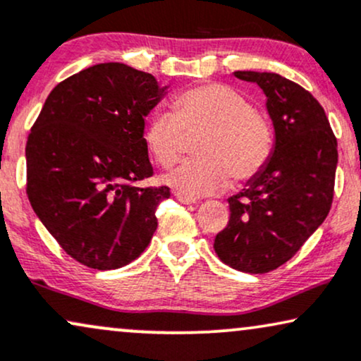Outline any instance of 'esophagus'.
Segmentation results:
<instances>
[{"mask_svg":"<svg viewBox=\"0 0 361 361\" xmlns=\"http://www.w3.org/2000/svg\"><path fill=\"white\" fill-rule=\"evenodd\" d=\"M175 196H176V200L180 203H183V204H196L198 202H196V200H193V198H190V196H185V195H181V193H175Z\"/></svg>","mask_w":361,"mask_h":361,"instance_id":"obj_1","label":"esophagus"}]
</instances>
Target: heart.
<instances>
[{
  "instance_id": "heart-1",
  "label": "heart",
  "mask_w": 361,
  "mask_h": 361,
  "mask_svg": "<svg viewBox=\"0 0 361 361\" xmlns=\"http://www.w3.org/2000/svg\"><path fill=\"white\" fill-rule=\"evenodd\" d=\"M185 135L198 136L200 159L161 176L178 193L200 198L220 193L235 180H250L270 158L271 126L252 102L226 85H204L178 97L175 111L154 115L145 130V147L158 165L170 166L183 149Z\"/></svg>"
}]
</instances>
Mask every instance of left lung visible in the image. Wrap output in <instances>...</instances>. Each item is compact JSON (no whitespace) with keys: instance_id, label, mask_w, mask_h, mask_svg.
I'll return each instance as SVG.
<instances>
[{"instance_id":"8db88e82","label":"left lung","mask_w":361,"mask_h":361,"mask_svg":"<svg viewBox=\"0 0 361 361\" xmlns=\"http://www.w3.org/2000/svg\"><path fill=\"white\" fill-rule=\"evenodd\" d=\"M267 97L275 141L270 158L228 198L230 221L214 238L228 267L267 273L286 263L325 221L338 163L336 138L322 104L276 73L235 71Z\"/></svg>"}]
</instances>
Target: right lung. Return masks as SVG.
Returning a JSON list of instances; mask_svg holds the SVG:
<instances>
[{"mask_svg":"<svg viewBox=\"0 0 361 361\" xmlns=\"http://www.w3.org/2000/svg\"><path fill=\"white\" fill-rule=\"evenodd\" d=\"M168 86L123 63H99L53 88L26 143L28 198L76 262L116 270L145 252L170 188L131 183L153 175L145 118Z\"/></svg>","mask_w":361,"mask_h":361,"instance_id":"obj_1","label":"right lung"}]
</instances>
